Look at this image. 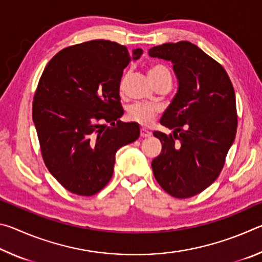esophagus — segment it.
Masks as SVG:
<instances>
[{
	"label": "esophagus",
	"instance_id": "esophagus-1",
	"mask_svg": "<svg viewBox=\"0 0 262 262\" xmlns=\"http://www.w3.org/2000/svg\"><path fill=\"white\" fill-rule=\"evenodd\" d=\"M140 135H141V137H150L151 136V133L148 132L147 129H144V128H142V129L140 130Z\"/></svg>",
	"mask_w": 262,
	"mask_h": 262
}]
</instances>
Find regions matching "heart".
I'll use <instances>...</instances> for the list:
<instances>
[{"label":"heart","mask_w":262,"mask_h":262,"mask_svg":"<svg viewBox=\"0 0 262 262\" xmlns=\"http://www.w3.org/2000/svg\"><path fill=\"white\" fill-rule=\"evenodd\" d=\"M149 77L152 83L157 85L163 81H171V72L165 64L152 63L149 67ZM158 107L152 104H134L127 111V117L130 121L139 123L143 127H148L154 122L155 118L158 114Z\"/></svg>","instance_id":"b5f03b06"}]
</instances>
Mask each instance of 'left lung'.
<instances>
[{
	"label": "left lung",
	"mask_w": 262,
	"mask_h": 262,
	"mask_svg": "<svg viewBox=\"0 0 262 262\" xmlns=\"http://www.w3.org/2000/svg\"><path fill=\"white\" fill-rule=\"evenodd\" d=\"M149 55L171 61L178 91L161 123L173 135L154 132L162 151L151 163L154 176L172 196H194L214 183L237 133L236 96L225 69L189 41L167 42Z\"/></svg>",
	"instance_id": "obj_1"
}]
</instances>
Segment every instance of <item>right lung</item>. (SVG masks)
<instances>
[{"label": "right lung", "instance_id": "obj_1", "mask_svg": "<svg viewBox=\"0 0 262 262\" xmlns=\"http://www.w3.org/2000/svg\"><path fill=\"white\" fill-rule=\"evenodd\" d=\"M141 55L140 48L130 54L126 46L100 39L63 48L43 69L32 119L46 167L73 194L91 196L103 189L115 154L139 139L136 122L119 120V90L123 69Z\"/></svg>", "mask_w": 262, "mask_h": 262}]
</instances>
